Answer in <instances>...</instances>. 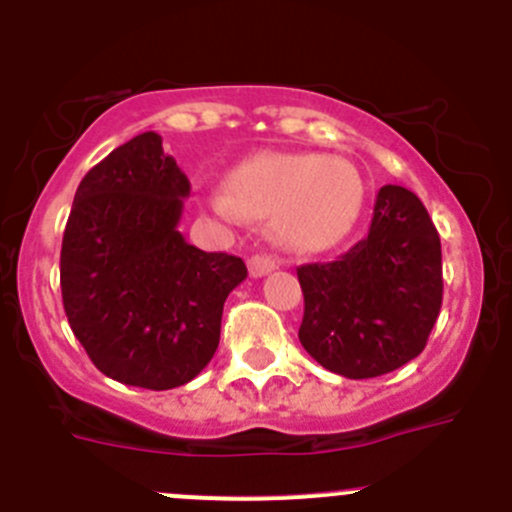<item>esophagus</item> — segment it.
Masks as SVG:
<instances>
[{
	"label": "esophagus",
	"mask_w": 512,
	"mask_h": 512,
	"mask_svg": "<svg viewBox=\"0 0 512 512\" xmlns=\"http://www.w3.org/2000/svg\"><path fill=\"white\" fill-rule=\"evenodd\" d=\"M247 267H250L252 277H265V275H270L272 270H275L277 260H275V257H270V255H255V257H250Z\"/></svg>",
	"instance_id": "1"
}]
</instances>
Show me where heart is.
Wrapping results in <instances>:
<instances>
[{
    "label": "heart",
    "mask_w": 512,
    "mask_h": 512,
    "mask_svg": "<svg viewBox=\"0 0 512 512\" xmlns=\"http://www.w3.org/2000/svg\"><path fill=\"white\" fill-rule=\"evenodd\" d=\"M210 210L227 223L270 218L272 230L297 252H322L352 232L364 183L352 163L317 153L257 151L205 190Z\"/></svg>",
    "instance_id": "heart-1"
}]
</instances>
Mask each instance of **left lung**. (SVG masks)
<instances>
[{
    "instance_id": "8db88e82",
    "label": "left lung",
    "mask_w": 512,
    "mask_h": 512,
    "mask_svg": "<svg viewBox=\"0 0 512 512\" xmlns=\"http://www.w3.org/2000/svg\"><path fill=\"white\" fill-rule=\"evenodd\" d=\"M299 342L324 369L371 379L423 352L441 312V237L411 190L384 185L369 235L339 260L297 267Z\"/></svg>"
}]
</instances>
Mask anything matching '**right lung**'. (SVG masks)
<instances>
[{
	"label": "right lung",
	"instance_id": "right-lung-1",
	"mask_svg": "<svg viewBox=\"0 0 512 512\" xmlns=\"http://www.w3.org/2000/svg\"><path fill=\"white\" fill-rule=\"evenodd\" d=\"M188 195V178L153 131L108 153L76 190L61 297L71 332L108 379L175 389L218 349L223 304L247 267L185 242Z\"/></svg>",
	"mask_w": 512,
	"mask_h": 512
}]
</instances>
